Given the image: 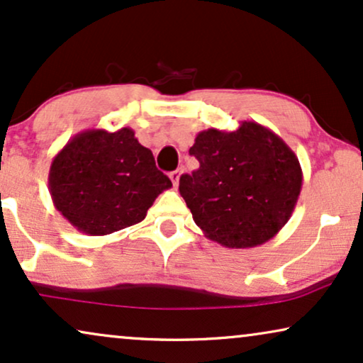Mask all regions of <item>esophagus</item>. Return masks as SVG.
Instances as JSON below:
<instances>
[{
  "instance_id": "1",
  "label": "esophagus",
  "mask_w": 363,
  "mask_h": 363,
  "mask_svg": "<svg viewBox=\"0 0 363 363\" xmlns=\"http://www.w3.org/2000/svg\"><path fill=\"white\" fill-rule=\"evenodd\" d=\"M181 172L182 171H179V169H177V171H172L171 174H169V177H171V181H172L174 186L179 184V179H181Z\"/></svg>"
}]
</instances>
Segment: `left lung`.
<instances>
[{"mask_svg": "<svg viewBox=\"0 0 363 363\" xmlns=\"http://www.w3.org/2000/svg\"><path fill=\"white\" fill-rule=\"evenodd\" d=\"M189 154L201 166L182 174L179 192L207 239L230 249L257 247L291 219L302 167L269 128L242 121L235 131L206 129Z\"/></svg>", "mask_w": 363, "mask_h": 363, "instance_id": "8db88e82", "label": "left lung"}]
</instances>
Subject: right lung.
I'll use <instances>...</instances> for the list:
<instances>
[{
  "label": "right lung",
  "mask_w": 363,
  "mask_h": 363,
  "mask_svg": "<svg viewBox=\"0 0 363 363\" xmlns=\"http://www.w3.org/2000/svg\"><path fill=\"white\" fill-rule=\"evenodd\" d=\"M48 187L52 204L74 229L108 235L141 222L172 182L133 129L121 128L86 129L69 139L52 159Z\"/></svg>",
  "instance_id": "add662e5"
}]
</instances>
